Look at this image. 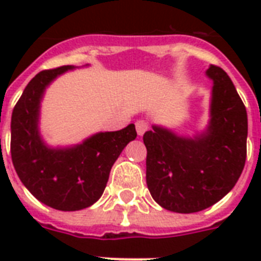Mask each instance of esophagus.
I'll return each instance as SVG.
<instances>
[{"label": "esophagus", "instance_id": "34e87169", "mask_svg": "<svg viewBox=\"0 0 261 261\" xmlns=\"http://www.w3.org/2000/svg\"><path fill=\"white\" fill-rule=\"evenodd\" d=\"M135 127H137V133H138V135H143L145 133H146L147 130H149V123L146 122V120H138V122L135 123Z\"/></svg>", "mask_w": 261, "mask_h": 261}]
</instances>
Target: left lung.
<instances>
[{
  "mask_svg": "<svg viewBox=\"0 0 261 261\" xmlns=\"http://www.w3.org/2000/svg\"><path fill=\"white\" fill-rule=\"evenodd\" d=\"M211 120L195 139L153 126L143 134L146 182L160 206L174 213H198L221 200L236 186L247 160L248 118L234 85L211 65Z\"/></svg>",
  "mask_w": 261,
  "mask_h": 261,
  "instance_id": "obj_1",
  "label": "left lung"
}]
</instances>
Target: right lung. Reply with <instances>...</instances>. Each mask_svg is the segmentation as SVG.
Instances as JSON below:
<instances>
[{"label":"right lung","instance_id":"obj_1","mask_svg":"<svg viewBox=\"0 0 261 261\" xmlns=\"http://www.w3.org/2000/svg\"><path fill=\"white\" fill-rule=\"evenodd\" d=\"M73 66L55 67L35 75L18 98L10 123L12 163L21 182L35 198L61 211L83 210L104 192L111 168L130 141L134 124L98 133L83 145L50 149L39 137V104L46 87Z\"/></svg>","mask_w":261,"mask_h":261}]
</instances>
